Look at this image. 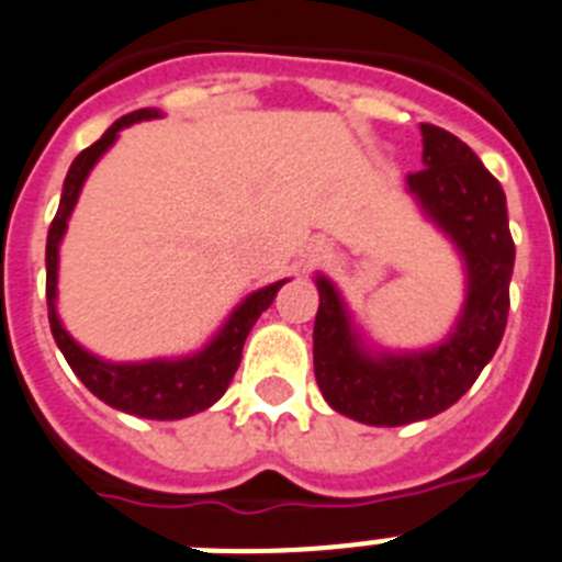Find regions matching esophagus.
<instances>
[{
  "label": "esophagus",
  "instance_id": "esophagus-1",
  "mask_svg": "<svg viewBox=\"0 0 562 562\" xmlns=\"http://www.w3.org/2000/svg\"><path fill=\"white\" fill-rule=\"evenodd\" d=\"M315 252H326V247H321V245H317V247H315Z\"/></svg>",
  "mask_w": 562,
  "mask_h": 562
}]
</instances>
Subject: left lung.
I'll return each instance as SVG.
<instances>
[{
  "mask_svg": "<svg viewBox=\"0 0 562 562\" xmlns=\"http://www.w3.org/2000/svg\"><path fill=\"white\" fill-rule=\"evenodd\" d=\"M422 162L408 173L419 211L453 241L464 265V306L450 335L419 351L371 349L340 290L315 276V380L337 414L396 428L448 411L493 360L509 315L515 245L501 182L467 143L422 123Z\"/></svg>",
  "mask_w": 562,
  "mask_h": 562,
  "instance_id": "1",
  "label": "left lung"
}]
</instances>
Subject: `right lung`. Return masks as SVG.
<instances>
[{"instance_id":"right-lung-1","label":"right lung","mask_w":562,"mask_h":562,"mask_svg":"<svg viewBox=\"0 0 562 562\" xmlns=\"http://www.w3.org/2000/svg\"><path fill=\"white\" fill-rule=\"evenodd\" d=\"M162 117L160 109H137V112L126 114L121 121H114L112 126L103 132L98 143L83 148L78 154L64 180L61 202H58L56 220L49 225L47 233V317L49 329L56 337L58 349L67 357L69 369L76 371L78 380L87 385L98 400H103L112 408L123 411V414L143 416V419H186V416L200 414V411L211 408L213 402L222 400V394L231 385L233 374H236L238 362H241V349L256 326L258 315L272 304V297L278 290L290 281H276L261 290L250 292V295L227 315L222 329L202 346L200 351L186 357H157V360H140V362H112L103 357L92 355L64 329L61 317H58V247L67 233L69 216L76 211V202L81 196V188L87 182L89 171L95 168L103 154L114 146L117 134L132 123L154 121Z\"/></svg>"}]
</instances>
